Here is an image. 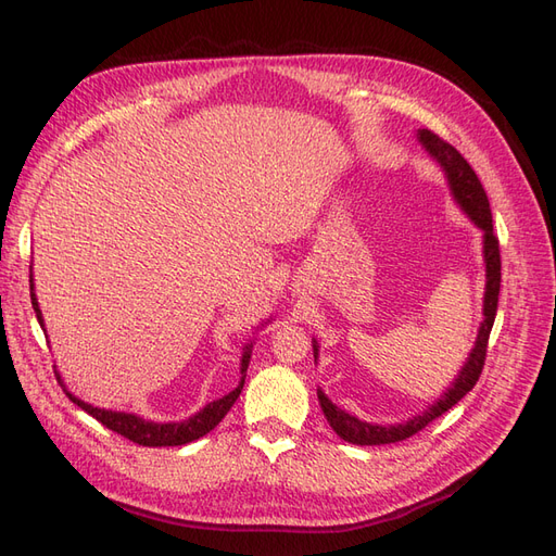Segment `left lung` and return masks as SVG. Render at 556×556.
<instances>
[{
    "mask_svg": "<svg viewBox=\"0 0 556 556\" xmlns=\"http://www.w3.org/2000/svg\"><path fill=\"white\" fill-rule=\"evenodd\" d=\"M419 141L425 143L429 153L443 164V169L447 174L450 188L457 197L462 208L470 215L482 231H484V262H486V292H484V323L478 331V341L473 352L462 368V374L450 390L433 403L429 410L422 415L413 417L406 425H394V427H380V425H368L357 419L355 415H350L341 410L339 406L323 394L317 392L319 406L325 410L327 422L331 429L341 435L343 441L355 443V445H387V443H399L406 441L417 431H422L427 425H431L435 417H441L447 413L454 403H459L470 390H473L486 359V343H490V333L494 327V317L498 308V290H501V250H498V237L494 233L492 227V211H490V201H486L482 182L478 180L476 172L470 169V164L462 157V153L454 146H450L445 139H441L439 134H433L431 129H419ZM315 355H317V345Z\"/></svg>",
    "mask_w": 556,
    "mask_h": 556,
    "instance_id": "obj_1",
    "label": "left lung"
}]
</instances>
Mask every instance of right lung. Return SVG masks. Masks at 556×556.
Masks as SVG:
<instances>
[{"label": "right lung", "instance_id": "right-lung-1", "mask_svg": "<svg viewBox=\"0 0 556 556\" xmlns=\"http://www.w3.org/2000/svg\"><path fill=\"white\" fill-rule=\"evenodd\" d=\"M31 282V280H29ZM31 288V285H29ZM31 306H35V313H37V319L39 325L43 327V319H41V311H39V304H37V296L35 292H31ZM250 348L252 345H245V352H243V359H241V384L237 387V390L229 392L227 396L217 399L213 403H208V406L204 410H199L197 415H192L190 419H185V422H169V425H160V422H146V419L131 415V413H113V410H102V408H94V406H88V403H83L80 399H76L74 394L66 392V396H70L76 406H80L83 410H86L88 415H92L97 422H102L106 429L115 431L125 435V439H129L131 443H139L143 447H174V445H185V443H192L197 439H201V435H206L211 429H215L217 425L223 422V417L229 413V408L233 406V401L239 399L241 390H243V382H245V371H248V364H250Z\"/></svg>", "mask_w": 556, "mask_h": 556}]
</instances>
